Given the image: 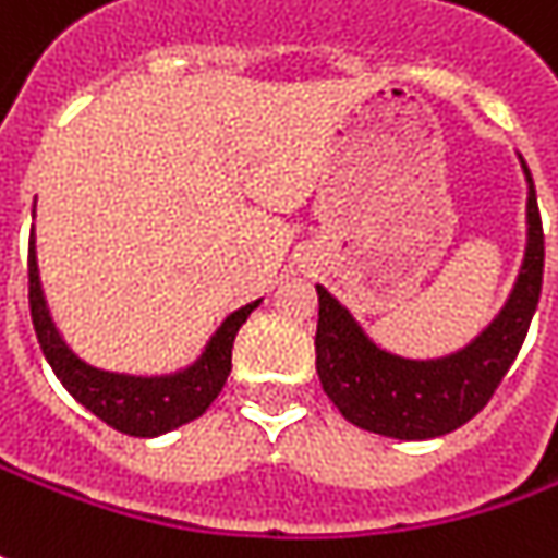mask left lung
Here are the masks:
<instances>
[{
  "mask_svg": "<svg viewBox=\"0 0 558 558\" xmlns=\"http://www.w3.org/2000/svg\"><path fill=\"white\" fill-rule=\"evenodd\" d=\"M527 250L509 303L474 343L447 359L412 362L377 350L350 312L325 287L318 290L315 368L340 415L362 430L430 440L449 434L490 402L515 362L544 283V225L527 165Z\"/></svg>",
  "mask_w": 558,
  "mask_h": 558,
  "instance_id": "left-lung-1",
  "label": "left lung"
}]
</instances>
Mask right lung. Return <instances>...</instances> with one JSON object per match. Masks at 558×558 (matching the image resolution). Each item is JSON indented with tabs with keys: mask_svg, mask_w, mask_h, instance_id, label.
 <instances>
[{
	"mask_svg": "<svg viewBox=\"0 0 558 558\" xmlns=\"http://www.w3.org/2000/svg\"><path fill=\"white\" fill-rule=\"evenodd\" d=\"M27 296H31V318H34L39 350L49 359L56 377L68 387V393L86 405L96 418H102L109 427L131 437H158L206 412L231 375L233 337L258 305H243L231 318H225V325L215 330L203 359L193 368L171 377H131L89 368L64 347L39 290L34 243L27 253Z\"/></svg>",
	"mask_w": 558,
	"mask_h": 558,
	"instance_id": "right-lung-1",
	"label": "right lung"
}]
</instances>
